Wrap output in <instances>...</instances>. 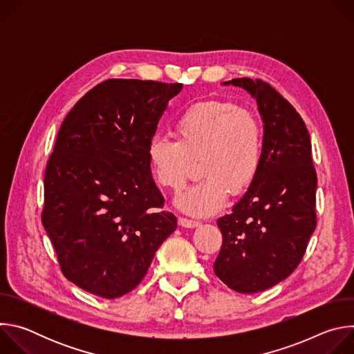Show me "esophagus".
Instances as JSON below:
<instances>
[{
  "label": "esophagus",
  "instance_id": "34e87169",
  "mask_svg": "<svg viewBox=\"0 0 354 354\" xmlns=\"http://www.w3.org/2000/svg\"><path fill=\"white\" fill-rule=\"evenodd\" d=\"M198 224L200 223L196 221V220H190V218H186V217H179V225H182L185 228H194Z\"/></svg>",
  "mask_w": 354,
  "mask_h": 354
}]
</instances>
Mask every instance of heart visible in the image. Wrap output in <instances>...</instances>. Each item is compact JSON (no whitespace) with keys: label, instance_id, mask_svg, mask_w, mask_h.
<instances>
[{"label":"heart","instance_id":"b5f03b06","mask_svg":"<svg viewBox=\"0 0 354 354\" xmlns=\"http://www.w3.org/2000/svg\"><path fill=\"white\" fill-rule=\"evenodd\" d=\"M174 140L154 137L147 158L154 182L180 190L198 160L203 175L178 198L176 205L193 216L220 210L228 194H242L258 178L265 154V131L259 118L230 100H201L175 120Z\"/></svg>","mask_w":354,"mask_h":354}]
</instances>
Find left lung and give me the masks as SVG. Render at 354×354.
Masks as SVG:
<instances>
[{
  "label": "left lung",
  "mask_w": 354,
  "mask_h": 354,
  "mask_svg": "<svg viewBox=\"0 0 354 354\" xmlns=\"http://www.w3.org/2000/svg\"><path fill=\"white\" fill-rule=\"evenodd\" d=\"M258 100L265 123L261 172L231 214L217 220L223 245L214 273L252 294L287 279L317 227V172L307 126L288 100L262 80L234 78Z\"/></svg>",
  "instance_id": "left-lung-1"
}]
</instances>
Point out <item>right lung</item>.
I'll return each mask as SVG.
<instances>
[{
    "instance_id": "add662e5",
    "label": "right lung",
    "mask_w": 354,
    "mask_h": 354,
    "mask_svg": "<svg viewBox=\"0 0 354 354\" xmlns=\"http://www.w3.org/2000/svg\"><path fill=\"white\" fill-rule=\"evenodd\" d=\"M182 88L106 80L62 123L44 172L41 223L63 274L91 294L112 299L136 288L176 228L147 148Z\"/></svg>"
}]
</instances>
